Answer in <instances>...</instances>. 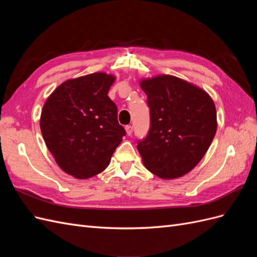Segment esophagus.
Wrapping results in <instances>:
<instances>
[{"mask_svg": "<svg viewBox=\"0 0 257 257\" xmlns=\"http://www.w3.org/2000/svg\"><path fill=\"white\" fill-rule=\"evenodd\" d=\"M125 131H126V134L130 136L132 135V133H133V127H132V125H126Z\"/></svg>", "mask_w": 257, "mask_h": 257, "instance_id": "1", "label": "esophagus"}]
</instances>
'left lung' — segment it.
Returning <instances> with one entry per match:
<instances>
[{"instance_id":"obj_1","label":"left lung","mask_w":257,"mask_h":257,"mask_svg":"<svg viewBox=\"0 0 257 257\" xmlns=\"http://www.w3.org/2000/svg\"><path fill=\"white\" fill-rule=\"evenodd\" d=\"M150 130L137 149L148 170L163 179L190 173L216 132V110L206 91L172 75L143 79Z\"/></svg>"}]
</instances>
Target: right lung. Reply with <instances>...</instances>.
Instances as JSON below:
<instances>
[{"label": "right lung", "instance_id": "1", "mask_svg": "<svg viewBox=\"0 0 257 257\" xmlns=\"http://www.w3.org/2000/svg\"><path fill=\"white\" fill-rule=\"evenodd\" d=\"M113 75L93 73L61 83L46 100L41 131L59 167L77 179L102 173L125 136L108 96Z\"/></svg>", "mask_w": 257, "mask_h": 257}]
</instances>
